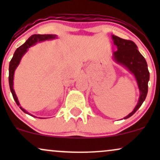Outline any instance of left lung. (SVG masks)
Listing matches in <instances>:
<instances>
[{"label":"left lung","mask_w":160,"mask_h":160,"mask_svg":"<svg viewBox=\"0 0 160 160\" xmlns=\"http://www.w3.org/2000/svg\"><path fill=\"white\" fill-rule=\"evenodd\" d=\"M111 38L113 44L117 48V51L113 53V60L119 65L126 68L134 75L140 92L137 105L129 114L124 117V120H126L132 117L138 111L146 98L148 91L150 73L146 60L138 50V47L133 41L122 39L115 35H112Z\"/></svg>","instance_id":"left-lung-1"}]
</instances>
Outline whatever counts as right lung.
<instances>
[{
    "label": "right lung",
    "instance_id": "add662e5",
    "mask_svg": "<svg viewBox=\"0 0 160 160\" xmlns=\"http://www.w3.org/2000/svg\"><path fill=\"white\" fill-rule=\"evenodd\" d=\"M55 38H57V35H56V34H33V35L31 36L30 38L26 40V42H25V43H23L22 45L20 46L19 48L15 51L13 56H12V59H11V61L10 62V65H9V84H10V91L11 92H12V97H13L16 103L17 104L18 106H19L20 109H21L24 113H28V114L32 116V117H35L33 116L32 114H31V113H29L28 112L25 111V110L20 105L19 100H18L17 96H16V95L15 90H14L13 89L14 73H15L16 68L19 66L22 58L24 55L27 52V51L28 50V48H30V47L33 45H35L37 43H38V42L45 41V40H52L55 39ZM40 119L42 118L40 117Z\"/></svg>",
    "mask_w": 160,
    "mask_h": 160
}]
</instances>
